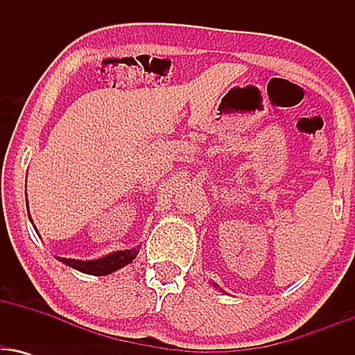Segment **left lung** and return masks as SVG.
<instances>
[{
	"instance_id": "obj_1",
	"label": "left lung",
	"mask_w": 355,
	"mask_h": 355,
	"mask_svg": "<svg viewBox=\"0 0 355 355\" xmlns=\"http://www.w3.org/2000/svg\"><path fill=\"white\" fill-rule=\"evenodd\" d=\"M214 285H215V284H214ZM215 287H218V285H215ZM218 291H222V288H218ZM222 292H223V291H222Z\"/></svg>"
}]
</instances>
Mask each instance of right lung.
Returning <instances> with one entry per match:
<instances>
[{
  "label": "right lung",
  "instance_id": "obj_1",
  "mask_svg": "<svg viewBox=\"0 0 355 355\" xmlns=\"http://www.w3.org/2000/svg\"><path fill=\"white\" fill-rule=\"evenodd\" d=\"M28 203V200H26ZM30 211V210H28ZM31 220V217H30ZM138 254V248H130V250H118L112 252V254L101 257V259L95 260H76V259H64V257H56L60 262H63L64 266L75 268V270L83 272L88 275H108L112 272L118 270V268L125 267L126 263L133 262Z\"/></svg>",
  "mask_w": 355,
  "mask_h": 355
}]
</instances>
